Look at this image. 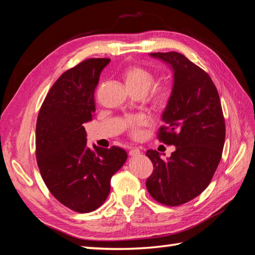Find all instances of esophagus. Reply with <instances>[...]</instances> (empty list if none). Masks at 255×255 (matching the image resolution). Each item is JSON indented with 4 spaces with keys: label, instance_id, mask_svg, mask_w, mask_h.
Returning <instances> with one entry per match:
<instances>
[{
    "label": "esophagus",
    "instance_id": "34e87169",
    "mask_svg": "<svg viewBox=\"0 0 255 255\" xmlns=\"http://www.w3.org/2000/svg\"><path fill=\"white\" fill-rule=\"evenodd\" d=\"M140 154V150L138 148H136V147H134V148H131L128 151V155L129 156H136V155H139Z\"/></svg>",
    "mask_w": 255,
    "mask_h": 255
}]
</instances>
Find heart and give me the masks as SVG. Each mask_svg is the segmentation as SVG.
<instances>
[{
  "label": "heart",
  "mask_w": 255,
  "mask_h": 255,
  "mask_svg": "<svg viewBox=\"0 0 255 255\" xmlns=\"http://www.w3.org/2000/svg\"><path fill=\"white\" fill-rule=\"evenodd\" d=\"M126 84L128 89L140 90L145 94L148 92V89L155 83V76L151 72L140 66H132L124 73ZM172 89L169 85H161L157 87L152 94V104L156 107H165L171 98ZM148 124V118L145 115H134L129 116L126 119V127L128 128L129 134L133 137H138L142 133V128Z\"/></svg>",
  "instance_id": "1"
}]
</instances>
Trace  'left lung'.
<instances>
[{"mask_svg":"<svg viewBox=\"0 0 255 255\" xmlns=\"http://www.w3.org/2000/svg\"><path fill=\"white\" fill-rule=\"evenodd\" d=\"M150 56L166 62L173 72L172 95L161 117L166 126L157 136L175 150L167 159L157 150H147L154 171L146 188L157 202L178 206L211 183L223 154L225 119L217 88L205 71L178 52Z\"/></svg>","mask_w":255,"mask_h":255,"instance_id":"left-lung-1","label":"left lung"}]
</instances>
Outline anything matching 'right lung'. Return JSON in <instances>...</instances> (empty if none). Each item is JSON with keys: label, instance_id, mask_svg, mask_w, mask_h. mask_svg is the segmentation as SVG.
Listing matches in <instances>:
<instances>
[{"label": "right lung", "instance_id": "add662e5", "mask_svg": "<svg viewBox=\"0 0 255 255\" xmlns=\"http://www.w3.org/2000/svg\"><path fill=\"white\" fill-rule=\"evenodd\" d=\"M110 59H88L62 74L44 98L36 126V157L47 188L61 204L89 213L104 204L110 180L128 154L87 146L84 123L96 111L95 88Z\"/></svg>", "mask_w": 255, "mask_h": 255}]
</instances>
